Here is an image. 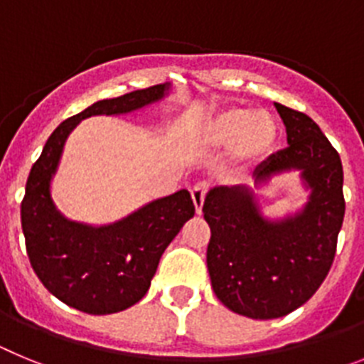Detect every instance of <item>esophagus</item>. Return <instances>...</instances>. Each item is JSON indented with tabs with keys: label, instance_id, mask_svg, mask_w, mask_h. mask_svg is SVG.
Returning a JSON list of instances; mask_svg holds the SVG:
<instances>
[{
	"label": "esophagus",
	"instance_id": "34e87169",
	"mask_svg": "<svg viewBox=\"0 0 364 364\" xmlns=\"http://www.w3.org/2000/svg\"><path fill=\"white\" fill-rule=\"evenodd\" d=\"M205 193H208V184H205V182H198V184L191 189V198H193V204H195V211H197V215L202 213Z\"/></svg>",
	"mask_w": 364,
	"mask_h": 364
}]
</instances>
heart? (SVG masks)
Returning <instances> with one entry per match:
<instances>
[{"label": "heart", "mask_w": 364, "mask_h": 364, "mask_svg": "<svg viewBox=\"0 0 364 364\" xmlns=\"http://www.w3.org/2000/svg\"><path fill=\"white\" fill-rule=\"evenodd\" d=\"M279 125L268 111L228 107L202 125L200 146L208 151L230 149L235 166H253L275 151Z\"/></svg>", "instance_id": "b5f03b06"}]
</instances>
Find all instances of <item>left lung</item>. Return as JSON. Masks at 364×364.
I'll list each match as a JSON object with an SVG mask.
<instances>
[{
    "instance_id": "obj_1",
    "label": "left lung",
    "mask_w": 364,
    "mask_h": 364,
    "mask_svg": "<svg viewBox=\"0 0 364 364\" xmlns=\"http://www.w3.org/2000/svg\"><path fill=\"white\" fill-rule=\"evenodd\" d=\"M288 147L253 173L257 189L273 176L301 171L310 191L301 211L279 220L262 215L247 186L210 189L204 218L211 228L208 272L224 306L250 319H277L302 306L326 279L345 218L343 164L319 125L275 104Z\"/></svg>"
}]
</instances>
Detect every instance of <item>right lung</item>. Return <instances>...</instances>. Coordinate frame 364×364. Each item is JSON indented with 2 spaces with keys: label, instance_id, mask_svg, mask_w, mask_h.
Here are the masks:
<instances>
[{
  "label": "right lung",
  "instance_id": "right-lung-1",
  "mask_svg": "<svg viewBox=\"0 0 364 364\" xmlns=\"http://www.w3.org/2000/svg\"><path fill=\"white\" fill-rule=\"evenodd\" d=\"M171 83L100 100L58 125L28 173L21 202V228L32 269L54 297L91 315L127 310L147 294L151 279L186 222L195 215L191 195L180 189L156 198L122 220L91 226L58 211L50 180L70 131L98 114H127L162 100Z\"/></svg>",
  "mask_w": 364,
  "mask_h": 364
}]
</instances>
